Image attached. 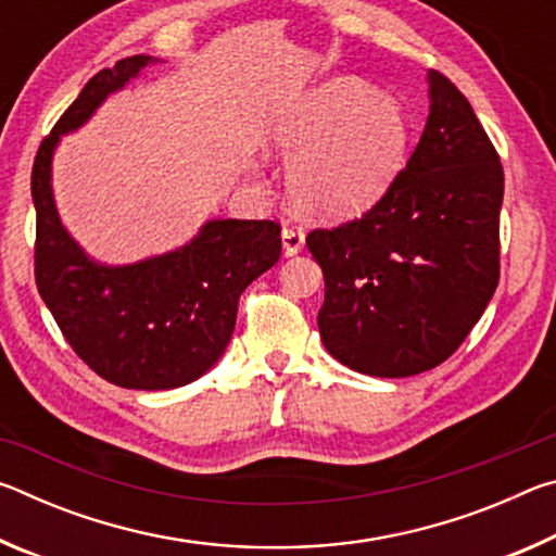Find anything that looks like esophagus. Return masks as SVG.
I'll use <instances>...</instances> for the list:
<instances>
[{
	"label": "esophagus",
	"instance_id": "34e87169",
	"mask_svg": "<svg viewBox=\"0 0 556 556\" xmlns=\"http://www.w3.org/2000/svg\"><path fill=\"white\" fill-rule=\"evenodd\" d=\"M281 244H285L287 257L296 255V252H301V248H304V232L294 228V225H285V230H281Z\"/></svg>",
	"mask_w": 556,
	"mask_h": 556
}]
</instances>
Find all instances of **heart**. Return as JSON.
<instances>
[{"label": "heart", "instance_id": "obj_1", "mask_svg": "<svg viewBox=\"0 0 556 556\" xmlns=\"http://www.w3.org/2000/svg\"><path fill=\"white\" fill-rule=\"evenodd\" d=\"M289 164V191L301 211L345 218L390 191L409 149L402 105L357 80L338 78L308 92L271 129Z\"/></svg>", "mask_w": 556, "mask_h": 556}]
</instances>
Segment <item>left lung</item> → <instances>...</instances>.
Returning a JSON list of instances; mask_svg holds the SVG:
<instances>
[{"label": "left lung", "mask_w": 556, "mask_h": 556, "mask_svg": "<svg viewBox=\"0 0 556 556\" xmlns=\"http://www.w3.org/2000/svg\"><path fill=\"white\" fill-rule=\"evenodd\" d=\"M429 98L390 191L361 218L306 235L326 281V351L375 378H409L454 355L501 279V156L444 73H429Z\"/></svg>", "instance_id": "8db88e82"}]
</instances>
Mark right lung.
<instances>
[{
  "instance_id": "add662e5",
  "label": "right lung",
  "mask_w": 556,
  "mask_h": 556,
  "mask_svg": "<svg viewBox=\"0 0 556 556\" xmlns=\"http://www.w3.org/2000/svg\"><path fill=\"white\" fill-rule=\"evenodd\" d=\"M152 61L129 55L92 75L41 142L31 168L39 294L75 355L127 390H172L208 372L230 341L240 294L281 255L275 220H208L184 248L105 267L61 225L51 188L61 135L78 129Z\"/></svg>"
}]
</instances>
